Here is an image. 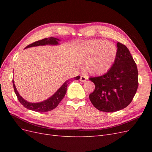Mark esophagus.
<instances>
[{
    "mask_svg": "<svg viewBox=\"0 0 152 152\" xmlns=\"http://www.w3.org/2000/svg\"><path fill=\"white\" fill-rule=\"evenodd\" d=\"M87 77L86 76H85V75H82V76H80V80L81 82H86V81L87 80Z\"/></svg>",
    "mask_w": 152,
    "mask_h": 152,
    "instance_id": "1",
    "label": "esophagus"
}]
</instances>
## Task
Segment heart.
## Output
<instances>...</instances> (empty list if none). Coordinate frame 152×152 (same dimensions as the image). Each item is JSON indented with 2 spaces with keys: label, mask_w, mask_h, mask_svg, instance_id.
<instances>
[{
  "label": "heart",
  "mask_w": 152,
  "mask_h": 152,
  "mask_svg": "<svg viewBox=\"0 0 152 152\" xmlns=\"http://www.w3.org/2000/svg\"><path fill=\"white\" fill-rule=\"evenodd\" d=\"M116 45L110 41L91 40L77 48V61L85 63L86 71L91 75H101L112 67L117 56Z\"/></svg>",
  "instance_id": "heart-1"
}]
</instances>
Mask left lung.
<instances>
[{"label":"left lung","instance_id":"obj_1","mask_svg":"<svg viewBox=\"0 0 152 152\" xmlns=\"http://www.w3.org/2000/svg\"><path fill=\"white\" fill-rule=\"evenodd\" d=\"M117 46V56L111 68L102 76L89 78L95 84L90 101L102 112H115L127 107L138 86V72L129 50L120 42Z\"/></svg>","mask_w":152,"mask_h":152}]
</instances>
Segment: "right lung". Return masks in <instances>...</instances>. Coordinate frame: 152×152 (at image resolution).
Wrapping results in <instances>:
<instances>
[{
	"instance_id": "add662e5",
	"label": "right lung",
	"mask_w": 152,
	"mask_h": 152,
	"mask_svg": "<svg viewBox=\"0 0 152 152\" xmlns=\"http://www.w3.org/2000/svg\"><path fill=\"white\" fill-rule=\"evenodd\" d=\"M60 41L59 39L54 38V37H49V38H45L42 40H38L37 42L32 43L25 48V49L31 48V47H35V46H39V45H59V42ZM80 76H77L74 77L73 79L75 80H79L80 79ZM70 79H68L66 81L64 82L63 84L59 87V88L56 91V92L50 96V98H48L43 102H38V103H31L29 102H27L26 100L23 98L20 95L19 93L18 92V90L15 86V82L12 80V84L14 87V90H15V93L17 96L18 99L19 100L20 103L23 106L26 108L33 110L35 112H46L48 111H50L53 109L56 108L57 106L60 103L61 101L65 96L66 93L67 86L69 84V81Z\"/></svg>"
}]
</instances>
